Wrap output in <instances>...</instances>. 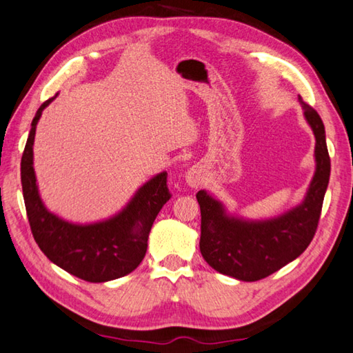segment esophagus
I'll return each mask as SVG.
<instances>
[{"label":"esophagus","instance_id":"esophagus-1","mask_svg":"<svg viewBox=\"0 0 353 353\" xmlns=\"http://www.w3.org/2000/svg\"><path fill=\"white\" fill-rule=\"evenodd\" d=\"M185 183H188L190 188H198L199 184L203 183V172L199 168H192L188 172H185Z\"/></svg>","mask_w":353,"mask_h":353}]
</instances>
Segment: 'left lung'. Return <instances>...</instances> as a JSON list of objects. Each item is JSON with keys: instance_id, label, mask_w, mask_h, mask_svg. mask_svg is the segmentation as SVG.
<instances>
[{"instance_id": "left-lung-1", "label": "left lung", "mask_w": 353, "mask_h": 353, "mask_svg": "<svg viewBox=\"0 0 353 353\" xmlns=\"http://www.w3.org/2000/svg\"><path fill=\"white\" fill-rule=\"evenodd\" d=\"M315 135V174L303 201L270 219H244L225 212L205 190L196 199L201 209L199 250L210 268L239 281H258L294 261L307 249L321 215L330 176L324 124L314 108L298 97Z\"/></svg>"}]
</instances>
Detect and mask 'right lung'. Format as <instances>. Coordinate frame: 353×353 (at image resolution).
Returning a JSON list of instances; mask_svg holds the SVG:
<instances>
[{"label": "right lung", "mask_w": 353, "mask_h": 353, "mask_svg": "<svg viewBox=\"0 0 353 353\" xmlns=\"http://www.w3.org/2000/svg\"><path fill=\"white\" fill-rule=\"evenodd\" d=\"M57 95L37 110L21 158L23 196L32 235L43 254L70 275L89 283L117 280L134 272L143 261L152 224L170 199L168 172L150 178L124 209L103 221L75 224L52 214L38 192L33 141L43 110Z\"/></svg>", "instance_id": "right-lung-1"}]
</instances>
